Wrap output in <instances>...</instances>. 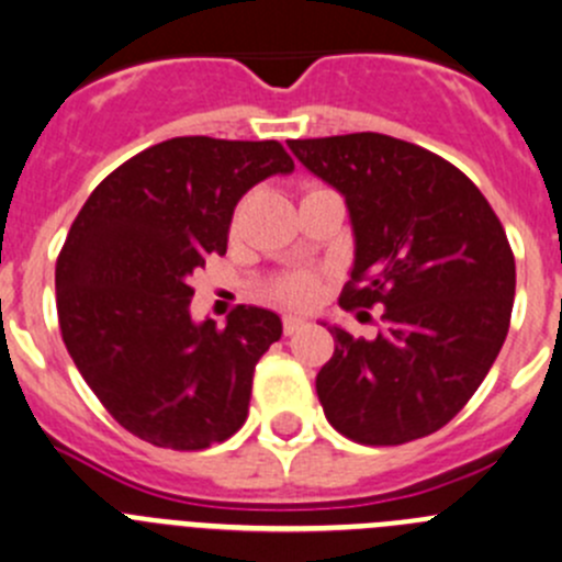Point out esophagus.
I'll return each instance as SVG.
<instances>
[{
    "instance_id": "1",
    "label": "esophagus",
    "mask_w": 562,
    "mask_h": 562,
    "mask_svg": "<svg viewBox=\"0 0 562 562\" xmlns=\"http://www.w3.org/2000/svg\"><path fill=\"white\" fill-rule=\"evenodd\" d=\"M304 326H307V321L299 318V315H282V331L285 335H293V331L304 329Z\"/></svg>"
}]
</instances>
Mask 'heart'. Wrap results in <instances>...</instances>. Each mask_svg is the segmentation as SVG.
Returning <instances> with one entry per match:
<instances>
[{"label":"heart","mask_w":562,"mask_h":562,"mask_svg":"<svg viewBox=\"0 0 562 562\" xmlns=\"http://www.w3.org/2000/svg\"><path fill=\"white\" fill-rule=\"evenodd\" d=\"M269 296L282 304H310L318 296V277L313 271H288L269 282Z\"/></svg>","instance_id":"obj_1"}]
</instances>
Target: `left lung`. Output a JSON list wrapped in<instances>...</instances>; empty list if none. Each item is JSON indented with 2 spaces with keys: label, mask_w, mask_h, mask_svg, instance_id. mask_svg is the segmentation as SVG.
Instances as JSON below:
<instances>
[{
  "label": "left lung",
  "mask_w": 562,
  "mask_h": 562,
  "mask_svg": "<svg viewBox=\"0 0 562 562\" xmlns=\"http://www.w3.org/2000/svg\"><path fill=\"white\" fill-rule=\"evenodd\" d=\"M288 148L351 214L357 255L340 307H384L373 340L329 326L335 353L315 379L326 419L373 448L439 431L508 335L516 263L503 222L459 167L395 136L362 131Z\"/></svg>",
  "instance_id": "obj_1"
}]
</instances>
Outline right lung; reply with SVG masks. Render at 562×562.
<instances>
[{
    "mask_svg": "<svg viewBox=\"0 0 562 562\" xmlns=\"http://www.w3.org/2000/svg\"><path fill=\"white\" fill-rule=\"evenodd\" d=\"M293 159L277 139L176 136L109 172L57 258L65 348L98 401L134 437L205 450L244 426L258 359L280 315L238 304L194 324L189 277L227 252L233 209Z\"/></svg>",
    "mask_w": 562,
    "mask_h": 562,
    "instance_id": "add662e5",
    "label": "right lung"
}]
</instances>
